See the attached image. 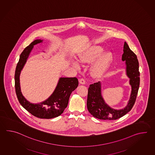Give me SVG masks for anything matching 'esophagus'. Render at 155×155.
<instances>
[{"instance_id": "obj_1", "label": "esophagus", "mask_w": 155, "mask_h": 155, "mask_svg": "<svg viewBox=\"0 0 155 155\" xmlns=\"http://www.w3.org/2000/svg\"><path fill=\"white\" fill-rule=\"evenodd\" d=\"M79 83L81 84H84L85 83V79H84V78H81L79 79Z\"/></svg>"}]
</instances>
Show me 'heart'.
Listing matches in <instances>:
<instances>
[{
  "instance_id": "obj_1",
  "label": "heart",
  "mask_w": 155,
  "mask_h": 155,
  "mask_svg": "<svg viewBox=\"0 0 155 155\" xmlns=\"http://www.w3.org/2000/svg\"><path fill=\"white\" fill-rule=\"evenodd\" d=\"M104 51V48L101 46H93L79 55L78 61L80 63H91L103 54ZM113 60V54L110 52L103 54L92 65L91 67L92 75L95 77L102 76L110 66ZM74 65L77 68L78 67V65L77 63H74Z\"/></svg>"
}]
</instances>
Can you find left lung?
Here are the masks:
<instances>
[{"label": "left lung", "instance_id": "1", "mask_svg": "<svg viewBox=\"0 0 155 155\" xmlns=\"http://www.w3.org/2000/svg\"><path fill=\"white\" fill-rule=\"evenodd\" d=\"M122 61L126 62L127 74L130 78L132 91L127 107L121 110H115L109 107L104 101L101 94V83L89 85L87 105L89 112L93 117L103 120H117L131 110L136 101L140 85L139 62L136 54L130 50L127 42H124Z\"/></svg>", "mask_w": 155, "mask_h": 155}]
</instances>
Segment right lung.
I'll list each match as a JSON object with an SVG mask.
<instances>
[{"instance_id":"obj_1","label":"right lung","mask_w":155,"mask_h":155,"mask_svg":"<svg viewBox=\"0 0 155 155\" xmlns=\"http://www.w3.org/2000/svg\"><path fill=\"white\" fill-rule=\"evenodd\" d=\"M41 42L42 40H35L20 54L15 72V88L20 104L26 110L40 119H51L63 113L67 107L71 94L78 85V80L76 77L60 78L53 94L46 101L36 104L26 101L21 92L19 76L34 46Z\"/></svg>"}]
</instances>
